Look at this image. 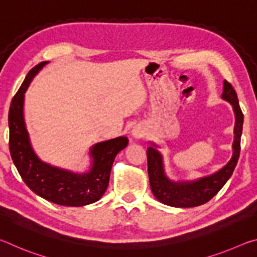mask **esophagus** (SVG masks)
Returning a JSON list of instances; mask_svg holds the SVG:
<instances>
[{"instance_id": "34e87169", "label": "esophagus", "mask_w": 257, "mask_h": 257, "mask_svg": "<svg viewBox=\"0 0 257 257\" xmlns=\"http://www.w3.org/2000/svg\"><path fill=\"white\" fill-rule=\"evenodd\" d=\"M132 135L135 138H143L145 136V129L141 125H135L132 130Z\"/></svg>"}]
</instances>
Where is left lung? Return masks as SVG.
<instances>
[{
    "instance_id": "obj_1",
    "label": "left lung",
    "mask_w": 257,
    "mask_h": 257,
    "mask_svg": "<svg viewBox=\"0 0 257 257\" xmlns=\"http://www.w3.org/2000/svg\"><path fill=\"white\" fill-rule=\"evenodd\" d=\"M222 98L231 104L236 115L234 123L233 154L224 167L211 176L191 182H173L168 179L163 170L162 156L152 144L147 149V170L151 189L158 201L173 207H195L205 204L219 193L225 182L231 177L240 153V137L242 133L243 114L239 106L236 90L232 85L224 80Z\"/></svg>"
}]
</instances>
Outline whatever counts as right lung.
Returning <instances> with one entry per match:
<instances>
[{"instance_id": "1", "label": "right lung", "mask_w": 257, "mask_h": 257, "mask_svg": "<svg viewBox=\"0 0 257 257\" xmlns=\"http://www.w3.org/2000/svg\"><path fill=\"white\" fill-rule=\"evenodd\" d=\"M47 62L38 63L28 72L12 98L9 110V149L25 184L38 196L63 206H84L98 201L107 188L113 161L128 145L127 137L98 143L90 150L93 163L84 175H76L46 164L37 158L29 143L24 121V97L29 82Z\"/></svg>"}]
</instances>
